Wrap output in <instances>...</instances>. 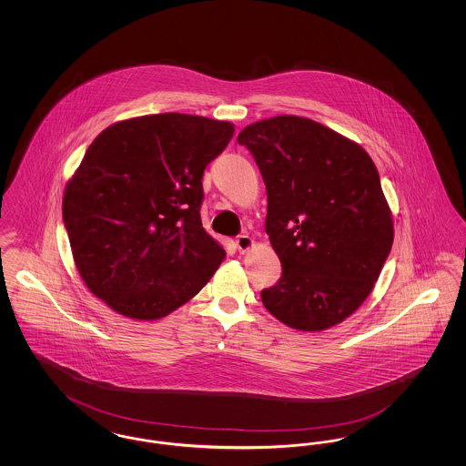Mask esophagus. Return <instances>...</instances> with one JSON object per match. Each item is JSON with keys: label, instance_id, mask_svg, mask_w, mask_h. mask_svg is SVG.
<instances>
[{"label": "esophagus", "instance_id": "obj_1", "mask_svg": "<svg viewBox=\"0 0 466 466\" xmlns=\"http://www.w3.org/2000/svg\"><path fill=\"white\" fill-rule=\"evenodd\" d=\"M253 246V239L249 238V236H238V239H236V249L239 251V253H246L249 248Z\"/></svg>", "mask_w": 466, "mask_h": 466}]
</instances>
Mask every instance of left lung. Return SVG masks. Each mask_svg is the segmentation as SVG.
Wrapping results in <instances>:
<instances>
[{"mask_svg": "<svg viewBox=\"0 0 466 466\" xmlns=\"http://www.w3.org/2000/svg\"><path fill=\"white\" fill-rule=\"evenodd\" d=\"M238 143L264 177L266 232L283 267L262 304L291 329H330L369 297L391 251L376 166L360 145L293 115L244 127Z\"/></svg>", "mask_w": 466, "mask_h": 466, "instance_id": "1", "label": "left lung"}]
</instances>
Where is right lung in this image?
<instances>
[{
    "label": "right lung",
    "mask_w": 466,
    "mask_h": 466,
    "mask_svg": "<svg viewBox=\"0 0 466 466\" xmlns=\"http://www.w3.org/2000/svg\"><path fill=\"white\" fill-rule=\"evenodd\" d=\"M234 126L145 115L99 134L67 183L63 220L90 291L134 319H158L209 281L225 249L200 222L206 166Z\"/></svg>",
    "instance_id": "add662e5"
}]
</instances>
